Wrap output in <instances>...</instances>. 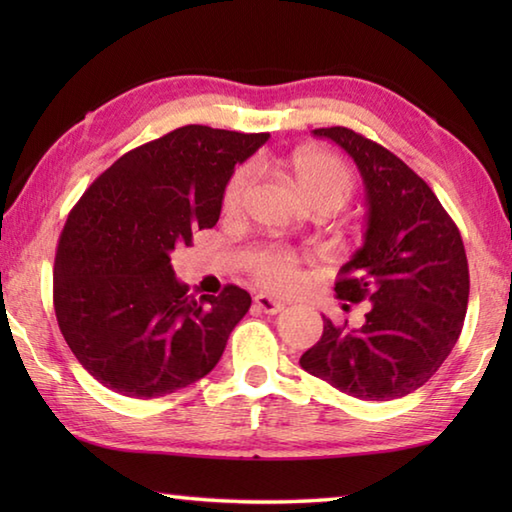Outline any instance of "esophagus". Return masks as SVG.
<instances>
[{
  "mask_svg": "<svg viewBox=\"0 0 512 512\" xmlns=\"http://www.w3.org/2000/svg\"><path fill=\"white\" fill-rule=\"evenodd\" d=\"M255 305L264 311V314H280V311L284 309V302L282 300H275L271 296H264V293H259V296H255Z\"/></svg>",
  "mask_w": 512,
  "mask_h": 512,
  "instance_id": "34e87169",
  "label": "esophagus"
}]
</instances>
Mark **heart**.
<instances>
[{"mask_svg": "<svg viewBox=\"0 0 512 512\" xmlns=\"http://www.w3.org/2000/svg\"><path fill=\"white\" fill-rule=\"evenodd\" d=\"M291 178L300 194L311 205L336 203L343 205L352 194V171L339 155L318 149H302L293 153L289 162ZM255 167L244 164L232 173L228 185L223 189V210L237 212L244 205L246 196L253 187ZM302 259L293 248L287 246H264L255 248L246 255V271L253 280L268 291H291L302 280Z\"/></svg>", "mask_w": 512, "mask_h": 512, "instance_id": "1", "label": "heart"}]
</instances>
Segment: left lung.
Returning <instances> with one entry per match:
<instances>
[{
    "mask_svg": "<svg viewBox=\"0 0 512 512\" xmlns=\"http://www.w3.org/2000/svg\"><path fill=\"white\" fill-rule=\"evenodd\" d=\"M314 135L345 149L366 185V241L334 291L354 305L368 300L370 311L359 329L323 318V336L300 366L357 400H395L427 384L461 336L470 298L461 232L395 153L345 126Z\"/></svg>",
    "mask_w": 512,
    "mask_h": 512,
    "instance_id": "8db88e82",
    "label": "left lung"
}]
</instances>
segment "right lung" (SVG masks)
<instances>
[{
	"mask_svg": "<svg viewBox=\"0 0 512 512\" xmlns=\"http://www.w3.org/2000/svg\"><path fill=\"white\" fill-rule=\"evenodd\" d=\"M268 133L189 124L128 151L85 189L60 232L54 309L69 350L110 391L176 393L219 363L248 291L189 296L171 253L214 228L235 164Z\"/></svg>",
	"mask_w": 512,
	"mask_h": 512,
	"instance_id": "obj_1",
	"label": "right lung"
}]
</instances>
